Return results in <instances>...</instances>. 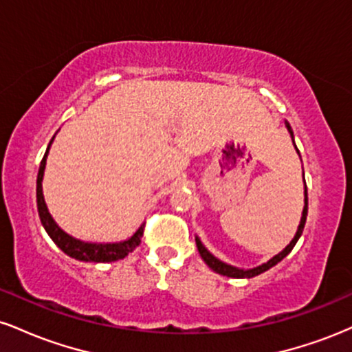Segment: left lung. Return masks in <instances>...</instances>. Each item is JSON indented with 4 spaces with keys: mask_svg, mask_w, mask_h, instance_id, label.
I'll list each match as a JSON object with an SVG mask.
<instances>
[{
    "mask_svg": "<svg viewBox=\"0 0 352 352\" xmlns=\"http://www.w3.org/2000/svg\"><path fill=\"white\" fill-rule=\"evenodd\" d=\"M286 127H288V132L293 137V131H292V127H289L288 122H286ZM293 144H294V140H293ZM294 147H296V145H294ZM296 151H298V148H296ZM298 153H300V152H298ZM306 217H308V188L305 190V210H302L301 223H300V227H298V232H296V235H294V238L292 240V243L286 246V248L283 250L281 253H278L276 256H273L272 260L266 261V263H263L261 266H256V268H253V270H238V268H235V266H230L227 263H223V261L217 260V258L213 256L212 253L207 252V248H205V246L201 245V241L199 240V238H197V248H199L200 256L204 258L205 263H207L210 268H212L213 272H217L218 274H223V276H230V278H253V276H256V274H261L263 272H266V270H270V268H272V266L278 265L283 260V258L286 256V254H289V252H292V250L294 248V245H296V241L300 240L302 230H305Z\"/></svg>",
    "mask_w": 352,
    "mask_h": 352,
    "instance_id": "1",
    "label": "left lung"
}]
</instances>
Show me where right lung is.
Masks as SVG:
<instances>
[{"label": "right lung", "instance_id": "obj_1", "mask_svg": "<svg viewBox=\"0 0 352 352\" xmlns=\"http://www.w3.org/2000/svg\"><path fill=\"white\" fill-rule=\"evenodd\" d=\"M54 139V137H52ZM51 139V142H52ZM50 142V145H51ZM50 145H47L46 153H44L41 165H39V172H38V180H36V200H38V212H39V218H41V223L44 230L47 232V235L52 238L56 245L63 250L64 253L69 254L71 258H76L79 261H94V263H106V261H117L122 260V258L127 256L129 253L134 252V248L140 245V240H142L144 235V227L142 225L137 232L134 233V236L129 238L127 241H122V243H84V241L76 240L64 233L58 225L54 223L52 217L47 212L46 204H44V197H43V175H44V167H46V157L47 152H50Z\"/></svg>", "mask_w": 352, "mask_h": 352}]
</instances>
